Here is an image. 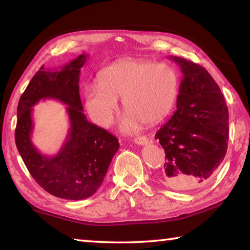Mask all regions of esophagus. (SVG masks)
I'll list each match as a JSON object with an SVG mask.
<instances>
[{
	"label": "esophagus",
	"mask_w": 250,
	"mask_h": 250,
	"mask_svg": "<svg viewBox=\"0 0 250 250\" xmlns=\"http://www.w3.org/2000/svg\"><path fill=\"white\" fill-rule=\"evenodd\" d=\"M134 142L137 143V145L139 146H146L149 143V139H147L146 137H145V135H142V137H138L134 139Z\"/></svg>",
	"instance_id": "esophagus-1"
}]
</instances>
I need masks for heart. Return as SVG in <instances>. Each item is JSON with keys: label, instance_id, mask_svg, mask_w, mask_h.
Segmentation results:
<instances>
[{"label": "heart", "instance_id": "obj_1", "mask_svg": "<svg viewBox=\"0 0 250 250\" xmlns=\"http://www.w3.org/2000/svg\"><path fill=\"white\" fill-rule=\"evenodd\" d=\"M179 92V77L172 66L152 61L126 58L100 71L99 83L84 90V104L100 126L112 124L118 98L126 110L121 130L133 132L141 122L152 125L168 115Z\"/></svg>", "mask_w": 250, "mask_h": 250}]
</instances>
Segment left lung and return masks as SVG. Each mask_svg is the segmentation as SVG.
<instances>
[{
  "label": "left lung",
  "mask_w": 250,
  "mask_h": 250,
  "mask_svg": "<svg viewBox=\"0 0 250 250\" xmlns=\"http://www.w3.org/2000/svg\"><path fill=\"white\" fill-rule=\"evenodd\" d=\"M183 78L176 111L155 134L166 152L162 181L172 189L207 184L225 158L228 108L218 84L204 67L170 56Z\"/></svg>",
  "instance_id": "1"
}]
</instances>
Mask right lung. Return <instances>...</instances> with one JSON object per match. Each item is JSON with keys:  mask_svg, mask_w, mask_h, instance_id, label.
I'll list each match as a JSON object with an SVG mask.
<instances>
[{"mask_svg": "<svg viewBox=\"0 0 250 250\" xmlns=\"http://www.w3.org/2000/svg\"><path fill=\"white\" fill-rule=\"evenodd\" d=\"M86 54L59 69L44 66L34 75L18 105L15 142L27 170L46 192L65 200H83L97 192L119 149L118 139L84 116L79 96L80 68ZM45 99L67 105L71 128L64 145L55 156L41 154L32 145V107Z\"/></svg>", "mask_w": 250, "mask_h": 250, "instance_id": "obj_1", "label": "right lung"}]
</instances>
